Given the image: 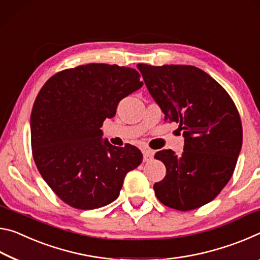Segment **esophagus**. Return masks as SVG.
<instances>
[{"mask_svg":"<svg viewBox=\"0 0 260 260\" xmlns=\"http://www.w3.org/2000/svg\"><path fill=\"white\" fill-rule=\"evenodd\" d=\"M153 151H150V150H144L143 151V160L144 162H148V161H151L153 159Z\"/></svg>","mask_w":260,"mask_h":260,"instance_id":"obj_1","label":"esophagus"}]
</instances>
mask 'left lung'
Here are the masks:
<instances>
[{"label": "left lung", "mask_w": 260, "mask_h": 260, "mask_svg": "<svg viewBox=\"0 0 260 260\" xmlns=\"http://www.w3.org/2000/svg\"><path fill=\"white\" fill-rule=\"evenodd\" d=\"M147 90L184 137L182 154L155 153L166 176L153 185L156 198L170 208L191 211L218 196L235 169L243 131L231 95L199 68L137 64Z\"/></svg>", "instance_id": "1"}]
</instances>
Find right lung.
Here are the masks:
<instances>
[{"label":"right lung","instance_id":"add662e5","mask_svg":"<svg viewBox=\"0 0 260 260\" xmlns=\"http://www.w3.org/2000/svg\"><path fill=\"white\" fill-rule=\"evenodd\" d=\"M143 86L133 68L90 63L55 74L31 113L34 162L57 197L78 210H94L118 197L124 177L142 164L137 147L102 142V123L118 102Z\"/></svg>","mask_w":260,"mask_h":260}]
</instances>
